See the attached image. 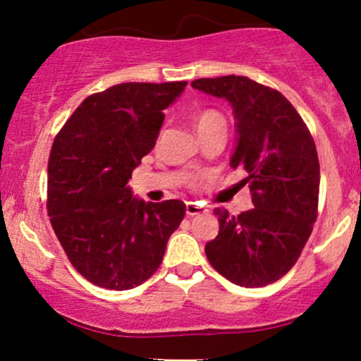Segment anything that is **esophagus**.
<instances>
[{
  "instance_id": "34e87169",
  "label": "esophagus",
  "mask_w": 361,
  "mask_h": 361,
  "mask_svg": "<svg viewBox=\"0 0 361 361\" xmlns=\"http://www.w3.org/2000/svg\"><path fill=\"white\" fill-rule=\"evenodd\" d=\"M205 212V209L200 204H195V202H186V215L188 217H193V215H198Z\"/></svg>"
}]
</instances>
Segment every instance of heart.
<instances>
[{
  "mask_svg": "<svg viewBox=\"0 0 361 361\" xmlns=\"http://www.w3.org/2000/svg\"><path fill=\"white\" fill-rule=\"evenodd\" d=\"M193 126L197 128V132L207 130V128H212V127H226V120L219 111L215 110H202L197 111L193 115Z\"/></svg>",
  "mask_w": 361,
  "mask_h": 361,
  "instance_id": "heart-1",
  "label": "heart"
}]
</instances>
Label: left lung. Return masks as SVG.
I'll list each match as a JSON object with an SVG mask.
<instances>
[{"label":"left lung","instance_id":"8db88e82","mask_svg":"<svg viewBox=\"0 0 361 361\" xmlns=\"http://www.w3.org/2000/svg\"><path fill=\"white\" fill-rule=\"evenodd\" d=\"M195 90L233 106L235 147L231 168L247 173L252 209H215L217 238L205 244L210 264L241 287H264L299 259L317 217L319 159L304 120L280 91L246 76L202 78Z\"/></svg>","mask_w":361,"mask_h":361}]
</instances>
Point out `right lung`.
Segmentation results:
<instances>
[{"label": "right lung", "mask_w": 361, "mask_h": 361, "mask_svg": "<svg viewBox=\"0 0 361 361\" xmlns=\"http://www.w3.org/2000/svg\"><path fill=\"white\" fill-rule=\"evenodd\" d=\"M185 86L186 81L122 82L91 94L54 140L51 224L73 267L98 287L128 290L151 279L183 221L181 200L144 202L127 183L154 147L163 110Z\"/></svg>", "instance_id": "right-lung-1"}]
</instances>
